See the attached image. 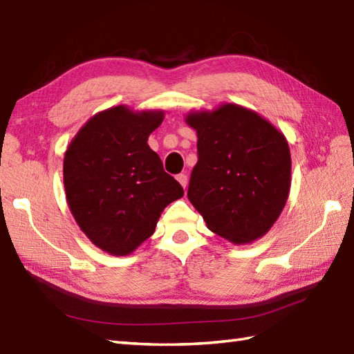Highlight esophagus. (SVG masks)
Returning <instances> with one entry per match:
<instances>
[{
	"mask_svg": "<svg viewBox=\"0 0 354 354\" xmlns=\"http://www.w3.org/2000/svg\"><path fill=\"white\" fill-rule=\"evenodd\" d=\"M176 179H178V183L181 184V185L184 187V189H185V187H187V183H189V179H187V175H185V173H179V175L176 176Z\"/></svg>",
	"mask_w": 354,
	"mask_h": 354,
	"instance_id": "obj_1",
	"label": "esophagus"
}]
</instances>
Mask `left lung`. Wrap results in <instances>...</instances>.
<instances>
[{"label": "left lung", "mask_w": 354, "mask_h": 354, "mask_svg": "<svg viewBox=\"0 0 354 354\" xmlns=\"http://www.w3.org/2000/svg\"><path fill=\"white\" fill-rule=\"evenodd\" d=\"M185 123L198 135L187 196L207 228L234 245L265 236L290 190L292 160L283 132L236 103L192 111Z\"/></svg>", "instance_id": "8db88e82"}]
</instances>
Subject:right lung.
<instances>
[{"label":"right lung","instance_id":"1","mask_svg":"<svg viewBox=\"0 0 354 354\" xmlns=\"http://www.w3.org/2000/svg\"><path fill=\"white\" fill-rule=\"evenodd\" d=\"M164 111L124 104L97 112L64 158V187L80 230L102 251L129 255L153 234L164 208L184 196L147 140Z\"/></svg>","mask_w":354,"mask_h":354}]
</instances>
